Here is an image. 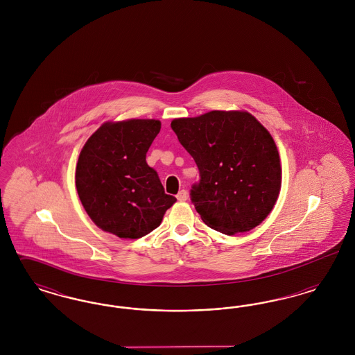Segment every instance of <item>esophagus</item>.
<instances>
[{"label": "esophagus", "mask_w": 355, "mask_h": 355, "mask_svg": "<svg viewBox=\"0 0 355 355\" xmlns=\"http://www.w3.org/2000/svg\"><path fill=\"white\" fill-rule=\"evenodd\" d=\"M177 200L180 201V202H184L187 200V193H186V190H181L178 194H177Z\"/></svg>", "instance_id": "obj_1"}]
</instances>
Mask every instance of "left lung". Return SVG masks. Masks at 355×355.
<instances>
[{
    "mask_svg": "<svg viewBox=\"0 0 355 355\" xmlns=\"http://www.w3.org/2000/svg\"><path fill=\"white\" fill-rule=\"evenodd\" d=\"M171 129L200 170L190 198L209 227L233 236L269 216L282 170L272 137L254 116L213 110L173 119Z\"/></svg>",
    "mask_w": 355,
    "mask_h": 355,
    "instance_id": "left-lung-1",
    "label": "left lung"
}]
</instances>
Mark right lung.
<instances>
[{
	"label": "right lung",
	"instance_id": "obj_1",
	"mask_svg": "<svg viewBox=\"0 0 355 355\" xmlns=\"http://www.w3.org/2000/svg\"><path fill=\"white\" fill-rule=\"evenodd\" d=\"M159 130L157 119L105 122L86 141L76 168V187L87 216L103 232L132 239L146 236L177 201L146 164Z\"/></svg>",
	"mask_w": 355,
	"mask_h": 355
}]
</instances>
